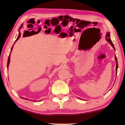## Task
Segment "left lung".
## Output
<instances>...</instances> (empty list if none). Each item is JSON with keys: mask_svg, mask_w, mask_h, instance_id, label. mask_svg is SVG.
<instances>
[{"mask_svg": "<svg viewBox=\"0 0 125 125\" xmlns=\"http://www.w3.org/2000/svg\"><path fill=\"white\" fill-rule=\"evenodd\" d=\"M106 40L108 43H109L111 46H112V47L114 48V49H115V46H114V45L112 43V41H111V38H110V32H107L106 33ZM115 60L116 61V69H115V73H116V74H117V70H118V61H117V58H116V56L115 55Z\"/></svg>", "mask_w": 125, "mask_h": 125, "instance_id": "8db88e82", "label": "left lung"}]
</instances>
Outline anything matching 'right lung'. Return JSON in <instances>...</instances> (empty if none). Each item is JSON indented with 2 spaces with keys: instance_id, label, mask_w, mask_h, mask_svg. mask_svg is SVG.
I'll list each match as a JSON object with an SVG mask.
<instances>
[{
  "instance_id": "add662e5",
  "label": "right lung",
  "mask_w": 125,
  "mask_h": 125,
  "mask_svg": "<svg viewBox=\"0 0 125 125\" xmlns=\"http://www.w3.org/2000/svg\"><path fill=\"white\" fill-rule=\"evenodd\" d=\"M22 24L20 26V28H19V35H18V38H17V39H16V40H15V42L16 41H17L18 40V39H19L20 38V36H21V33H20V29L22 28ZM15 43H14V44L13 45V46H12V47L11 48V49H10V55H9V58H8V61H7V70H8V68H9V64H10V54H11V52H12V49H13V46H14V44H15ZM21 98H22V99H26V100H29V99H26V98H22V97H21Z\"/></svg>"
}]
</instances>
